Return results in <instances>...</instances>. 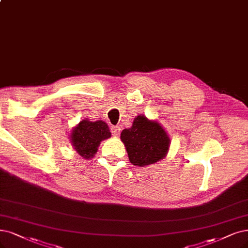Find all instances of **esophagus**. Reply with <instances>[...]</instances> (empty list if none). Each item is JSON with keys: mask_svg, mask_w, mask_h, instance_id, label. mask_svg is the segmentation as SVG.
<instances>
[{"mask_svg": "<svg viewBox=\"0 0 248 248\" xmlns=\"http://www.w3.org/2000/svg\"><path fill=\"white\" fill-rule=\"evenodd\" d=\"M111 133L114 137H118L119 134H121V127H119V126H112L111 127Z\"/></svg>", "mask_w": 248, "mask_h": 248, "instance_id": "esophagus-1", "label": "esophagus"}]
</instances>
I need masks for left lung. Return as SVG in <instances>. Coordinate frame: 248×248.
<instances>
[{
    "label": "left lung",
    "instance_id": "1",
    "mask_svg": "<svg viewBox=\"0 0 248 248\" xmlns=\"http://www.w3.org/2000/svg\"><path fill=\"white\" fill-rule=\"evenodd\" d=\"M121 139L131 163L140 168L166 157L170 144L163 127L143 114L134 119L132 127L122 132Z\"/></svg>",
    "mask_w": 248,
    "mask_h": 248
}]
</instances>
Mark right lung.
I'll return each mask as SVG.
<instances>
[{
    "mask_svg": "<svg viewBox=\"0 0 248 248\" xmlns=\"http://www.w3.org/2000/svg\"><path fill=\"white\" fill-rule=\"evenodd\" d=\"M111 137L109 127L103 121H81L70 135V140L76 151L82 158L90 159L97 153L101 141Z\"/></svg>",
    "mask_w": 248,
    "mask_h": 248,
    "instance_id": "1",
    "label": "right lung"
}]
</instances>
